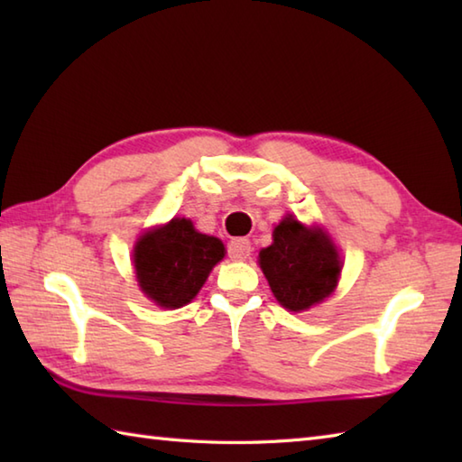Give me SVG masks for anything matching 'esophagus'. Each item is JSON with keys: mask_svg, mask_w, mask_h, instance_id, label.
<instances>
[{"mask_svg": "<svg viewBox=\"0 0 462 462\" xmlns=\"http://www.w3.org/2000/svg\"><path fill=\"white\" fill-rule=\"evenodd\" d=\"M250 252H252V244L246 238H234L228 244V256L236 262L246 260L250 256Z\"/></svg>", "mask_w": 462, "mask_h": 462, "instance_id": "obj_1", "label": "esophagus"}]
</instances>
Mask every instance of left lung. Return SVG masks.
Segmentation results:
<instances>
[{
    "mask_svg": "<svg viewBox=\"0 0 462 462\" xmlns=\"http://www.w3.org/2000/svg\"><path fill=\"white\" fill-rule=\"evenodd\" d=\"M260 268L282 306L301 311L329 296L341 262L326 234L288 216L273 230L272 246L260 252Z\"/></svg>",
    "mask_w": 462,
    "mask_h": 462,
    "instance_id": "1",
    "label": "left lung"
}]
</instances>
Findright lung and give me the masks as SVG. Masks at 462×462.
Wrapping results in <instances>:
<instances>
[{"label": "right lung", "instance_id": "right-lung-1", "mask_svg": "<svg viewBox=\"0 0 462 462\" xmlns=\"http://www.w3.org/2000/svg\"><path fill=\"white\" fill-rule=\"evenodd\" d=\"M222 258L224 246L218 238L196 232L190 220L174 218L136 244V280L146 298L161 308H182Z\"/></svg>", "mask_w": 462, "mask_h": 462}]
</instances>
